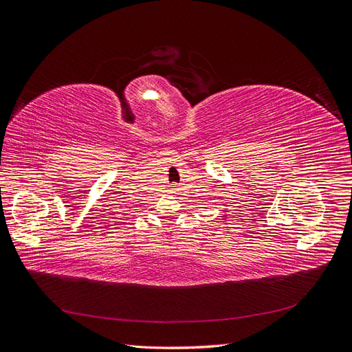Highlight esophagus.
Segmentation results:
<instances>
[{
  "label": "esophagus",
  "instance_id": "34e87169",
  "mask_svg": "<svg viewBox=\"0 0 352 352\" xmlns=\"http://www.w3.org/2000/svg\"><path fill=\"white\" fill-rule=\"evenodd\" d=\"M170 189H172V192H175V190H176V186L173 185V186H170Z\"/></svg>",
  "mask_w": 352,
  "mask_h": 352
}]
</instances>
